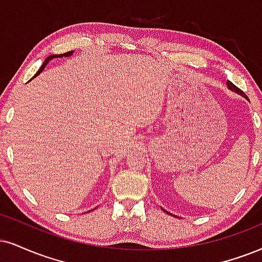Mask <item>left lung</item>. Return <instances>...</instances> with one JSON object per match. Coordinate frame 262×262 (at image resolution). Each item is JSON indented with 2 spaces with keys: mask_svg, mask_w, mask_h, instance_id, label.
Wrapping results in <instances>:
<instances>
[{
  "mask_svg": "<svg viewBox=\"0 0 262 262\" xmlns=\"http://www.w3.org/2000/svg\"><path fill=\"white\" fill-rule=\"evenodd\" d=\"M227 86H228V89H230V90H232V91H234V92L239 93V95H242V96H244V97H245V98H248V97H247V96H245V93H244L243 91H242V90H239V89H238V87H237V86H235V85H233V83H232L231 81H227ZM166 212H167V211H166Z\"/></svg>",
  "mask_w": 262,
  "mask_h": 262,
  "instance_id": "1",
  "label": "left lung"
}]
</instances>
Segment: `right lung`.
<instances>
[{
  "label": "right lung",
  "mask_w": 262,
  "mask_h": 262,
  "mask_svg": "<svg viewBox=\"0 0 262 262\" xmlns=\"http://www.w3.org/2000/svg\"><path fill=\"white\" fill-rule=\"evenodd\" d=\"M72 54H73V51H70V52H67V53H64V54H53V56H50V57H48L47 58V59L46 60H45V62H43V64H42V66H41V68H40V69H38V72L36 73V74H35V76L34 77H36L37 75H38V74H40L41 72H42V70H43L45 69V67H46L47 66V63L48 62H50V60L51 59H53V58H60V57H69V56H72ZM34 77H32V79H34Z\"/></svg>",
  "instance_id": "1"
}]
</instances>
